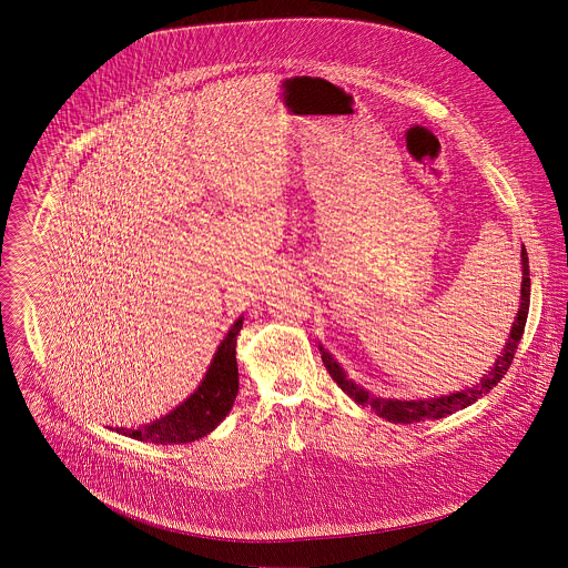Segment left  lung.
<instances>
[{"label": "left lung", "instance_id": "left-lung-1", "mask_svg": "<svg viewBox=\"0 0 568 568\" xmlns=\"http://www.w3.org/2000/svg\"><path fill=\"white\" fill-rule=\"evenodd\" d=\"M520 257H523V284H520V308L516 315V322L511 325L509 338L500 352V356L496 358L494 367L487 372L481 378V383H477L475 387H468L464 392L450 394V396H442V398H430V400H387V398H378V396H369V392H365L363 387H358L356 383H352L345 372L341 369V365L325 352L324 347H320L322 352V361H324L327 374L332 376V381L356 403V405L372 406L376 410V415L394 422V424H413V422H424V419H439L446 417L459 408L477 403L479 398H484L491 387H496V383H500V378L507 374L514 354L518 349V343L523 338L525 324H527V313H529V295H531V280H529V257H527V248L523 244L520 248Z\"/></svg>", "mask_w": 568, "mask_h": 568}]
</instances>
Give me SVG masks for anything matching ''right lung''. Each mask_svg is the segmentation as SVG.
<instances>
[{
  "mask_svg": "<svg viewBox=\"0 0 568 568\" xmlns=\"http://www.w3.org/2000/svg\"><path fill=\"white\" fill-rule=\"evenodd\" d=\"M243 327V317L230 327L221 341L212 365L199 389L165 417L142 428H115L140 442L153 444H187L214 430L232 410L239 394V365H236V336Z\"/></svg>",
  "mask_w": 568,
  "mask_h": 568,
  "instance_id": "1",
  "label": "right lung"
}]
</instances>
